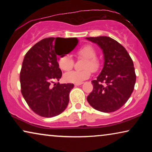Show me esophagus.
<instances>
[{
	"label": "esophagus",
	"mask_w": 152,
	"mask_h": 152,
	"mask_svg": "<svg viewBox=\"0 0 152 152\" xmlns=\"http://www.w3.org/2000/svg\"><path fill=\"white\" fill-rule=\"evenodd\" d=\"M83 84L82 82H81V83H77V84H75V86H80V85H82Z\"/></svg>",
	"instance_id": "obj_1"
}]
</instances>
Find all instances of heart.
Listing matches in <instances>:
<instances>
[{
    "instance_id": "b5f03b06",
    "label": "heart",
    "mask_w": 152,
    "mask_h": 152,
    "mask_svg": "<svg viewBox=\"0 0 152 152\" xmlns=\"http://www.w3.org/2000/svg\"><path fill=\"white\" fill-rule=\"evenodd\" d=\"M77 54L80 57L86 59L83 65V68L85 69L82 70H72L66 72L64 77L65 81L68 82L75 84L82 82L91 76L90 69L92 71L95 72L99 68V61L96 59V52L91 45H87L82 47L79 50ZM58 64L61 70L68 71L73 67L74 61L71 55H66L59 58ZM89 68H90V69Z\"/></svg>"
}]
</instances>
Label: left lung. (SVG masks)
Returning a JSON list of instances; mask_svg holds the SVG:
<instances>
[{
	"instance_id": "1",
	"label": "left lung",
	"mask_w": 152,
	"mask_h": 152,
	"mask_svg": "<svg viewBox=\"0 0 152 152\" xmlns=\"http://www.w3.org/2000/svg\"><path fill=\"white\" fill-rule=\"evenodd\" d=\"M86 39L100 48L104 59L97 80L91 82L93 89L87 101L97 111H117L126 102L134 89L136 76L132 58L120 43L109 37Z\"/></svg>"
}]
</instances>
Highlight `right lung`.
Instances as JSON below:
<instances>
[{
    "label": "right lung",
    "instance_id": "obj_1",
    "mask_svg": "<svg viewBox=\"0 0 152 152\" xmlns=\"http://www.w3.org/2000/svg\"><path fill=\"white\" fill-rule=\"evenodd\" d=\"M77 38L43 39L29 50L25 55L20 73L21 93L29 107L35 113L45 118L59 115L69 102V93L73 84H55L62 72L57 55H62L68 41ZM54 86H52L51 84Z\"/></svg>",
    "mask_w": 152,
    "mask_h": 152
}]
</instances>
